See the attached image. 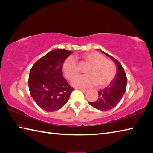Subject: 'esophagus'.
I'll return each instance as SVG.
<instances>
[{
    "mask_svg": "<svg viewBox=\"0 0 153 153\" xmlns=\"http://www.w3.org/2000/svg\"><path fill=\"white\" fill-rule=\"evenodd\" d=\"M80 90L82 91L83 93H86L88 92V90H86V89H80Z\"/></svg>",
    "mask_w": 153,
    "mask_h": 153,
    "instance_id": "1",
    "label": "esophagus"
}]
</instances>
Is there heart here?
Masks as SVG:
<instances>
[{
  "mask_svg": "<svg viewBox=\"0 0 153 153\" xmlns=\"http://www.w3.org/2000/svg\"><path fill=\"white\" fill-rule=\"evenodd\" d=\"M80 64H89L85 69L87 75L77 77L73 85L77 87H88L95 84L97 87L109 85L116 77L117 68L113 61L97 52L85 53L82 55ZM62 71L68 79L73 80L80 73V68L72 56L66 58L62 65Z\"/></svg>",
  "mask_w": 153,
  "mask_h": 153,
  "instance_id": "heart-1",
  "label": "heart"
}]
</instances>
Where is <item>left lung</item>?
I'll return each instance as SVG.
<instances>
[{
    "mask_svg": "<svg viewBox=\"0 0 153 153\" xmlns=\"http://www.w3.org/2000/svg\"><path fill=\"white\" fill-rule=\"evenodd\" d=\"M101 52L115 62L117 74L110 85L98 92L99 97L96 101L89 102V104L96 109L106 111L114 108L122 99L126 89L127 77L124 70L118 60L105 52Z\"/></svg>",
    "mask_w": 153,
    "mask_h": 153,
    "instance_id": "1",
    "label": "left lung"
}]
</instances>
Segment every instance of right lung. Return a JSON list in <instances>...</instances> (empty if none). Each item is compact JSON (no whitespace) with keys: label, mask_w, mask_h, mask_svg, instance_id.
Here are the masks:
<instances>
[{"label":"right lung","mask_w":153,"mask_h":153,"mask_svg":"<svg viewBox=\"0 0 153 153\" xmlns=\"http://www.w3.org/2000/svg\"><path fill=\"white\" fill-rule=\"evenodd\" d=\"M71 51L54 49L38 60L29 75L32 98L41 108L54 112L63 107L74 88L63 77L62 65Z\"/></svg>","instance_id":"right-lung-1"}]
</instances>
